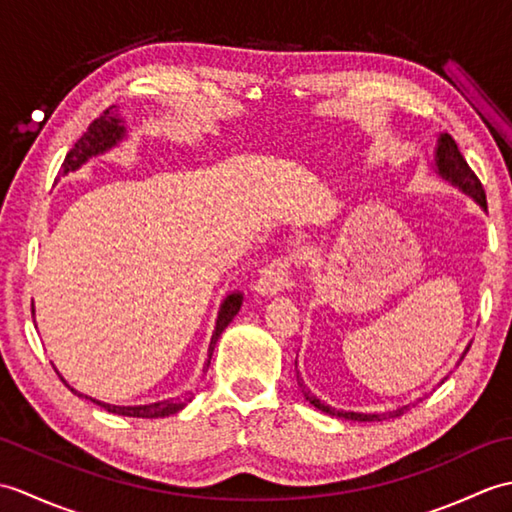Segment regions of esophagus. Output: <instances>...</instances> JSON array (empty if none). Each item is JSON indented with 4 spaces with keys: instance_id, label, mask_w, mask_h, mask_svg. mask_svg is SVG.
Masks as SVG:
<instances>
[{
    "instance_id": "1",
    "label": "esophagus",
    "mask_w": 512,
    "mask_h": 512,
    "mask_svg": "<svg viewBox=\"0 0 512 512\" xmlns=\"http://www.w3.org/2000/svg\"><path fill=\"white\" fill-rule=\"evenodd\" d=\"M288 281H290L288 257H277L259 270V277L255 281V292L262 297H275L288 286Z\"/></svg>"
}]
</instances>
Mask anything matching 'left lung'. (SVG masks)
<instances>
[{
    "label": "left lung",
    "mask_w": 512,
    "mask_h": 512,
    "mask_svg": "<svg viewBox=\"0 0 512 512\" xmlns=\"http://www.w3.org/2000/svg\"><path fill=\"white\" fill-rule=\"evenodd\" d=\"M436 171L440 173V178H444L447 182H451L453 187H458L462 193L471 195V198L482 206V209L486 211V193H484V187L480 178L475 176L473 169L466 165L464 156L460 154L458 145H455V140L449 136V134H440L438 138V147H436ZM471 347V345H469ZM469 347H466L464 354L460 356V363L462 358L466 356V352H469ZM297 363V361H295ZM297 380H299V374H297ZM444 383V380H442ZM299 387H303L299 383ZM303 398H306L312 407H317L319 411L328 413V416H334V418H345V420H358V422H380V420H389V418H398L402 416L409 409V405L405 407H398L394 411H385V413H358V411H343V409H334L330 405H325V402H321L317 396H312L310 391L303 387Z\"/></svg>",
    "instance_id": "1"
}]
</instances>
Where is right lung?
<instances>
[{"instance_id": "right-lung-1", "label": "right lung", "mask_w": 512, "mask_h": 512, "mask_svg": "<svg viewBox=\"0 0 512 512\" xmlns=\"http://www.w3.org/2000/svg\"><path fill=\"white\" fill-rule=\"evenodd\" d=\"M118 112V110H116ZM114 107L110 110H105L96 121L90 123L88 132H85L79 140H76V145L68 151V156H65L63 165H61V176H68L70 171H76L81 165H85L92 156H99L105 154L107 149L116 147L121 140L125 138V125H123V118L121 114H116ZM242 292H233V295H228L222 306L220 312H217V323H215V332L211 336V345H209V358H206V365L204 369H209L211 365V356L215 350V343L220 339L222 332L226 330V325L235 319V314L242 308ZM35 312V310H32ZM59 374V372H57ZM59 378L63 380V385L68 387L74 396L85 398V400H92L96 405L103 407L105 411L110 413H118V416H129V418H165L171 416V413H178L180 409H184L191 402V396H184V398H169V400H160V402H149V405H136V407H121V405H110V402H101L96 398H90L81 394V391H76L74 387L68 385V380H65L61 374Z\"/></svg>"}]
</instances>
